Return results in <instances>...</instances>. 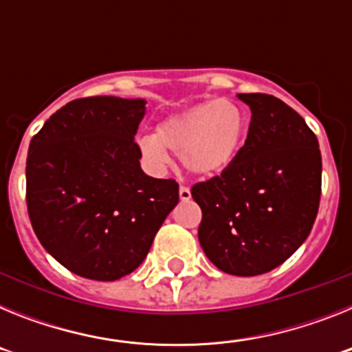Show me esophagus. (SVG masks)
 I'll list each match as a JSON object with an SVG mask.
<instances>
[{
    "mask_svg": "<svg viewBox=\"0 0 352 352\" xmlns=\"http://www.w3.org/2000/svg\"><path fill=\"white\" fill-rule=\"evenodd\" d=\"M190 197H192L190 188H188V186H185V185L179 186V199H182V201H190Z\"/></svg>",
    "mask_w": 352,
    "mask_h": 352,
    "instance_id": "1",
    "label": "esophagus"
}]
</instances>
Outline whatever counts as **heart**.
<instances>
[{"label": "heart", "instance_id": "obj_1", "mask_svg": "<svg viewBox=\"0 0 352 352\" xmlns=\"http://www.w3.org/2000/svg\"><path fill=\"white\" fill-rule=\"evenodd\" d=\"M248 118L241 105L213 98L186 107L160 121L155 135L139 141L155 167L166 166L169 153L179 155L183 167L195 176H214L231 166L243 144Z\"/></svg>", "mask_w": 352, "mask_h": 352}]
</instances>
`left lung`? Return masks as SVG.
Here are the masks:
<instances>
[{
	"label": "left lung",
	"mask_w": 352,
	"mask_h": 352,
	"mask_svg": "<svg viewBox=\"0 0 352 352\" xmlns=\"http://www.w3.org/2000/svg\"><path fill=\"white\" fill-rule=\"evenodd\" d=\"M252 120L243 148L219 176L192 186L199 243L223 273L272 272L300 248L321 199V151L303 118L266 93H239Z\"/></svg>",
	"instance_id": "left-lung-1"
}]
</instances>
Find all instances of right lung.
Listing matches in <instances>:
<instances>
[{
    "mask_svg": "<svg viewBox=\"0 0 352 352\" xmlns=\"http://www.w3.org/2000/svg\"><path fill=\"white\" fill-rule=\"evenodd\" d=\"M142 98L88 96L56 111L30 142L26 204L43 248L91 280L129 275L178 204V183L142 173L133 138Z\"/></svg>",
    "mask_w": 352,
    "mask_h": 352,
    "instance_id": "right-lung-1",
    "label": "right lung"
}]
</instances>
